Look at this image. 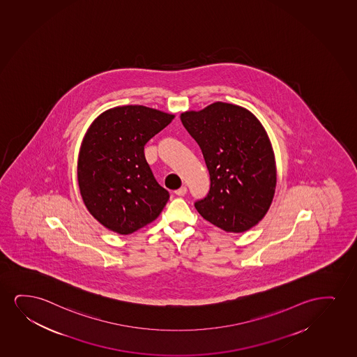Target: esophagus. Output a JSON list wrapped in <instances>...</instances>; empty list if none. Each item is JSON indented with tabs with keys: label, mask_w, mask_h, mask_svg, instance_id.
Wrapping results in <instances>:
<instances>
[{
	"label": "esophagus",
	"mask_w": 357,
	"mask_h": 357,
	"mask_svg": "<svg viewBox=\"0 0 357 357\" xmlns=\"http://www.w3.org/2000/svg\"><path fill=\"white\" fill-rule=\"evenodd\" d=\"M186 191H188L186 186H181V189H178V190L176 191V195H178V196H184V195L186 194Z\"/></svg>",
	"instance_id": "1"
}]
</instances>
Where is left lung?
<instances>
[{"label":"left lung","mask_w":357,"mask_h":357,"mask_svg":"<svg viewBox=\"0 0 357 357\" xmlns=\"http://www.w3.org/2000/svg\"><path fill=\"white\" fill-rule=\"evenodd\" d=\"M181 120L199 144L211 189L195 204L202 217L224 231L243 232L268 213L276 189L273 145L250 110L215 102Z\"/></svg>","instance_id":"left-lung-1"}]
</instances>
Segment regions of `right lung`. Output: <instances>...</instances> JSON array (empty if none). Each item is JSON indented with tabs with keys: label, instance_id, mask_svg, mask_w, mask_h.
I'll use <instances>...</instances> for the list:
<instances>
[{
	"label": "right lung",
	"instance_id": "add662e5",
	"mask_svg": "<svg viewBox=\"0 0 357 357\" xmlns=\"http://www.w3.org/2000/svg\"><path fill=\"white\" fill-rule=\"evenodd\" d=\"M174 115L143 105L109 109L89 126L79 148L77 181L89 213L130 235L153 222L169 199L150 169L144 146Z\"/></svg>",
	"mask_w": 357,
	"mask_h": 357
}]
</instances>
